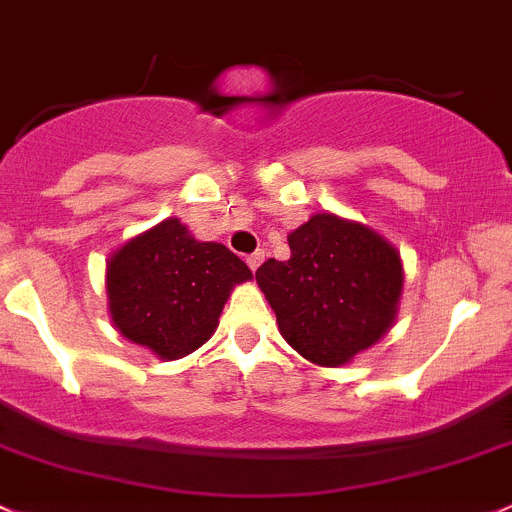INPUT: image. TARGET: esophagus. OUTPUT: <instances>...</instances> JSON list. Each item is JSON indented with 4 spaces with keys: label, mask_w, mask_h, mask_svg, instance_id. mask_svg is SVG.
Here are the masks:
<instances>
[{
    "label": "esophagus",
    "mask_w": 512,
    "mask_h": 512,
    "mask_svg": "<svg viewBox=\"0 0 512 512\" xmlns=\"http://www.w3.org/2000/svg\"><path fill=\"white\" fill-rule=\"evenodd\" d=\"M261 261H263V251H261V249L254 251V254H249V256H246V263H249V268H251V271H256V268L261 266Z\"/></svg>",
    "instance_id": "obj_1"
}]
</instances>
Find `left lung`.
Wrapping results in <instances>:
<instances>
[{"instance_id":"obj_1","label":"left lung","mask_w":512,"mask_h":512,"mask_svg":"<svg viewBox=\"0 0 512 512\" xmlns=\"http://www.w3.org/2000/svg\"><path fill=\"white\" fill-rule=\"evenodd\" d=\"M288 246V261L268 258L256 271L288 345L313 365L340 367L382 340L402 298L399 251L330 212L300 224Z\"/></svg>"}]
</instances>
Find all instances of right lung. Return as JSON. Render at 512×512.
I'll return each mask as SVG.
<instances>
[{
    "label": "right lung",
    "instance_id": "1",
    "mask_svg": "<svg viewBox=\"0 0 512 512\" xmlns=\"http://www.w3.org/2000/svg\"><path fill=\"white\" fill-rule=\"evenodd\" d=\"M249 278V266L224 244L197 241L170 217L110 256V318L130 342L179 360L214 335L226 298Z\"/></svg>",
    "mask_w": 512,
    "mask_h": 512
}]
</instances>
